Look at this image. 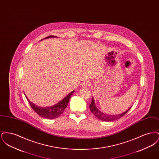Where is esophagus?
<instances>
[{"mask_svg":"<svg viewBox=\"0 0 159 159\" xmlns=\"http://www.w3.org/2000/svg\"><path fill=\"white\" fill-rule=\"evenodd\" d=\"M90 82H88V81H87V82H83V84H82V86H83V87H86V86H89L90 85Z\"/></svg>","mask_w":159,"mask_h":159,"instance_id":"obj_1","label":"esophagus"}]
</instances>
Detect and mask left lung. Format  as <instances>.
<instances>
[{
	"instance_id": "8db88e82",
	"label": "left lung",
	"mask_w": 159,
	"mask_h": 159,
	"mask_svg": "<svg viewBox=\"0 0 159 159\" xmlns=\"http://www.w3.org/2000/svg\"><path fill=\"white\" fill-rule=\"evenodd\" d=\"M89 108H90V110H91V112L92 113V114L99 120H101L102 121H114V120H117V119L121 118V117H123L125 114H126L128 112V111L130 109L131 107L129 108L128 110H126V111H125L121 114H119L118 115H109V114L104 113L99 110L97 108V107L95 106L94 99L92 97V101L91 104L89 105Z\"/></svg>"
}]
</instances>
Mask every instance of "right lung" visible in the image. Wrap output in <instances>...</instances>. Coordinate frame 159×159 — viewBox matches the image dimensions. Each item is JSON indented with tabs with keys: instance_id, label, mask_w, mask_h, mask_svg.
<instances>
[{
	"instance_id": "obj_1",
	"label": "right lung",
	"mask_w": 159,
	"mask_h": 159,
	"mask_svg": "<svg viewBox=\"0 0 159 159\" xmlns=\"http://www.w3.org/2000/svg\"><path fill=\"white\" fill-rule=\"evenodd\" d=\"M55 38L54 36H48L45 39L48 38ZM56 38V36H55ZM75 91L71 92L69 94H68L64 98L62 99L58 103L55 104L54 106L51 107H41L35 105L33 102H31L26 97V98L27 99L28 102H29L31 107L33 108V110L39 115L40 116L48 119H55L59 117L61 114L64 111V110L68 106V102L70 99L71 96L73 94Z\"/></svg>"
}]
</instances>
